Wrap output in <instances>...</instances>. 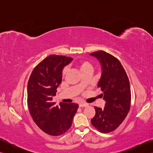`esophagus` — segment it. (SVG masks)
Here are the masks:
<instances>
[{
	"instance_id": "obj_1",
	"label": "esophagus",
	"mask_w": 153,
	"mask_h": 153,
	"mask_svg": "<svg viewBox=\"0 0 153 153\" xmlns=\"http://www.w3.org/2000/svg\"><path fill=\"white\" fill-rule=\"evenodd\" d=\"M88 106V104L85 103V102H80L79 104V107H86Z\"/></svg>"
}]
</instances>
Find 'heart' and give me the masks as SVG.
<instances>
[{
	"label": "heart",
	"instance_id": "obj_1",
	"mask_svg": "<svg viewBox=\"0 0 153 153\" xmlns=\"http://www.w3.org/2000/svg\"><path fill=\"white\" fill-rule=\"evenodd\" d=\"M76 66L77 67L79 68V70L81 71V72L83 73L84 71H85L87 70H92L93 69V66L92 64H91L89 61L85 60V59H82V60H79L76 62ZM67 71L66 68H64L62 71V74L64 75L66 74Z\"/></svg>",
	"mask_w": 153,
	"mask_h": 153
}]
</instances>
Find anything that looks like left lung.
<instances>
[{
    "label": "left lung",
    "mask_w": 153,
    "mask_h": 153,
    "mask_svg": "<svg viewBox=\"0 0 153 153\" xmlns=\"http://www.w3.org/2000/svg\"><path fill=\"white\" fill-rule=\"evenodd\" d=\"M102 66V75L98 87L103 92L104 108L95 106V116L91 123L101 133L115 130L128 115L131 105V89L128 77L120 62L103 51L91 53Z\"/></svg>",
    "instance_id": "8db88e82"
}]
</instances>
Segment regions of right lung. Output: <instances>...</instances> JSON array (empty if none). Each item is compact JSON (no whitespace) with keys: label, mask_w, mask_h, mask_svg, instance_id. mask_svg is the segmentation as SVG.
I'll return each instance as SVG.
<instances>
[{"label":"right lung","mask_w":153,"mask_h":153,"mask_svg":"<svg viewBox=\"0 0 153 153\" xmlns=\"http://www.w3.org/2000/svg\"><path fill=\"white\" fill-rule=\"evenodd\" d=\"M72 58L50 55L35 67L27 83V105L34 122L46 134L57 136L71 126L78 108L75 103L60 102L54 106L53 97L62 82V72Z\"/></svg>","instance_id":"1"}]
</instances>
